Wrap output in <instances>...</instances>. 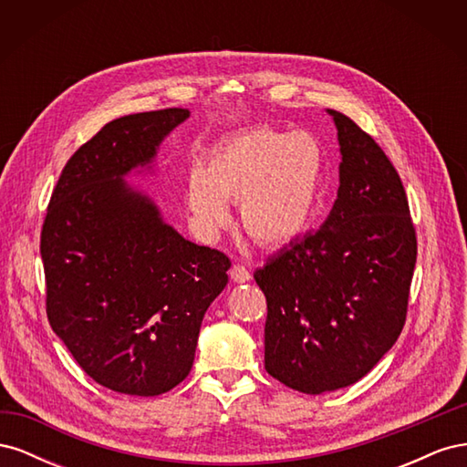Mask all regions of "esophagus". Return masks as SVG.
Returning <instances> with one entry per match:
<instances>
[{
  "mask_svg": "<svg viewBox=\"0 0 467 467\" xmlns=\"http://www.w3.org/2000/svg\"><path fill=\"white\" fill-rule=\"evenodd\" d=\"M230 276H232V280H234V282H239V285H242V282L251 280L249 268H247V266H244V265H234V266L230 268Z\"/></svg>",
  "mask_w": 467,
  "mask_h": 467,
  "instance_id": "obj_1",
  "label": "esophagus"
}]
</instances>
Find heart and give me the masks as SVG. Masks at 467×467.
<instances>
[{
  "mask_svg": "<svg viewBox=\"0 0 467 467\" xmlns=\"http://www.w3.org/2000/svg\"><path fill=\"white\" fill-rule=\"evenodd\" d=\"M329 155L312 132L257 126L214 148L206 167L187 181V206L204 234L230 220L225 202L239 204L242 228L263 247L306 235L327 199Z\"/></svg>",
  "mask_w": 467,
  "mask_h": 467,
  "instance_id": "1",
  "label": "heart"
}]
</instances>
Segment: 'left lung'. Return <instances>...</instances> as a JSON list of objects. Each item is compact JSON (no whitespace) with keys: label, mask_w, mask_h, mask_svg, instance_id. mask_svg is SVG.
I'll return each mask as SVG.
<instances>
[{"label":"left lung","mask_w":467,"mask_h":467,"mask_svg":"<svg viewBox=\"0 0 467 467\" xmlns=\"http://www.w3.org/2000/svg\"><path fill=\"white\" fill-rule=\"evenodd\" d=\"M338 192L316 232L255 280L266 298L265 368L309 395L355 384L398 341L417 261L403 182L370 134L338 110Z\"/></svg>","instance_id":"8db88e82"}]
</instances>
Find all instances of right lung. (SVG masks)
<instances>
[{"label":"right lung","instance_id":"1","mask_svg":"<svg viewBox=\"0 0 467 467\" xmlns=\"http://www.w3.org/2000/svg\"><path fill=\"white\" fill-rule=\"evenodd\" d=\"M185 119L187 109H163L105 124L67 160L42 223L50 327L83 372L119 393L181 384L228 285V255L177 234L124 182Z\"/></svg>","mask_w":467,"mask_h":467}]
</instances>
